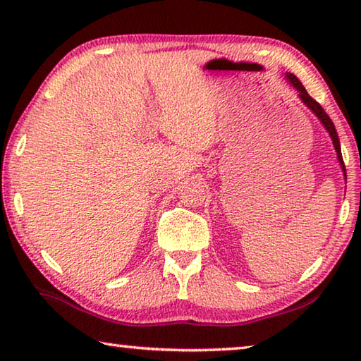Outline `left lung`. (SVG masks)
<instances>
[{
    "instance_id": "1",
    "label": "left lung",
    "mask_w": 361,
    "mask_h": 361,
    "mask_svg": "<svg viewBox=\"0 0 361 361\" xmlns=\"http://www.w3.org/2000/svg\"><path fill=\"white\" fill-rule=\"evenodd\" d=\"M285 79L288 81L293 87L298 90V97L301 99V102L304 103L305 106H307L310 111H312L319 121L322 122V126L325 127L326 132L329 133V137H331V142L334 145V149H336V154H338V161H339V166L342 169V173H344V178H347L345 175V166H344V161H342V154H341V143H339V137H338V132H336V127L333 124V121L329 119V116L325 113V109L320 106V103H317L312 97L307 94V90L304 89V85L301 84V81L295 76L291 75V73H285Z\"/></svg>"
}]
</instances>
